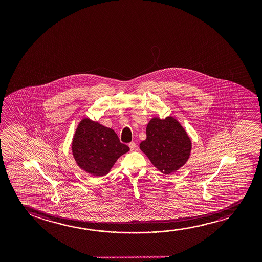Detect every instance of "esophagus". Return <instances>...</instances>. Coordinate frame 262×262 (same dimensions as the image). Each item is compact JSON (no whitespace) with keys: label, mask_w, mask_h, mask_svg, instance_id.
I'll return each instance as SVG.
<instances>
[{"label":"esophagus","mask_w":262,"mask_h":262,"mask_svg":"<svg viewBox=\"0 0 262 262\" xmlns=\"http://www.w3.org/2000/svg\"><path fill=\"white\" fill-rule=\"evenodd\" d=\"M129 147L130 151L135 150V148H136L137 147L136 143H134V142H130V143H129Z\"/></svg>","instance_id":"34e87169"}]
</instances>
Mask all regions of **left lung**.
<instances>
[{"label":"left lung","instance_id":"8db88e82","mask_svg":"<svg viewBox=\"0 0 262 262\" xmlns=\"http://www.w3.org/2000/svg\"><path fill=\"white\" fill-rule=\"evenodd\" d=\"M140 147L158 170L168 174L186 163L191 142L176 119L155 117L147 124V139Z\"/></svg>","mask_w":262,"mask_h":262}]
</instances>
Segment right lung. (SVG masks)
<instances>
[{"mask_svg":"<svg viewBox=\"0 0 262 262\" xmlns=\"http://www.w3.org/2000/svg\"><path fill=\"white\" fill-rule=\"evenodd\" d=\"M129 147L114 129L90 119L82 120L72 141V153L80 168L94 176H105Z\"/></svg>","mask_w":262,"mask_h":262,"instance_id":"1","label":"right lung"}]
</instances>
